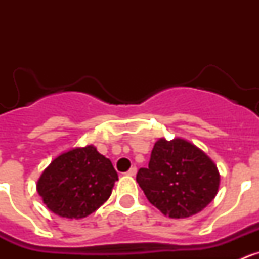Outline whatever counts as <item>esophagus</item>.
<instances>
[{"instance_id": "34e87169", "label": "esophagus", "mask_w": 259, "mask_h": 259, "mask_svg": "<svg viewBox=\"0 0 259 259\" xmlns=\"http://www.w3.org/2000/svg\"><path fill=\"white\" fill-rule=\"evenodd\" d=\"M136 172H137V168H136V166H134L127 171V175L128 176H135V175H136Z\"/></svg>"}]
</instances>
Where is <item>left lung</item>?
<instances>
[{"instance_id":"1","label":"left lung","mask_w":259,"mask_h":259,"mask_svg":"<svg viewBox=\"0 0 259 259\" xmlns=\"http://www.w3.org/2000/svg\"><path fill=\"white\" fill-rule=\"evenodd\" d=\"M136 180L153 206L172 219L197 214L218 193L221 175L205 152L176 137L154 144L148 168H140Z\"/></svg>"}]
</instances>
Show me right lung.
<instances>
[{"label":"right lung","mask_w":259,"mask_h":259,"mask_svg":"<svg viewBox=\"0 0 259 259\" xmlns=\"http://www.w3.org/2000/svg\"><path fill=\"white\" fill-rule=\"evenodd\" d=\"M118 180L109 158L96 146L72 148L50 162L37 180V193L48 209L62 218L81 219L110 197Z\"/></svg>","instance_id":"1"}]
</instances>
